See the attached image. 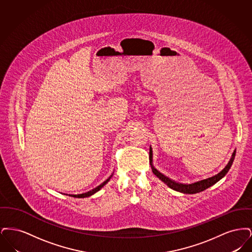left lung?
Wrapping results in <instances>:
<instances>
[{"label": "left lung", "instance_id": "left-lung-1", "mask_svg": "<svg viewBox=\"0 0 252 252\" xmlns=\"http://www.w3.org/2000/svg\"><path fill=\"white\" fill-rule=\"evenodd\" d=\"M235 153H236V149L233 151V153L231 155V158H230L228 164L225 166L224 169H222L218 174H216V175L213 176V177L204 179V180L192 182V183H190V184H183V183H180V182H177L175 180H171V179L167 178L166 176H164L161 173H159L153 166H152V172L156 175L159 180H162L165 184H167L168 187H170L171 189H173L175 191L184 192V193H196V192H202L204 190L208 189L209 187L213 186L214 184H216L217 181L221 180L228 173L229 168H230L233 160H234ZM149 154H150V161H151L152 160V149H151V147H150V150H149Z\"/></svg>", "mask_w": 252, "mask_h": 252}]
</instances>
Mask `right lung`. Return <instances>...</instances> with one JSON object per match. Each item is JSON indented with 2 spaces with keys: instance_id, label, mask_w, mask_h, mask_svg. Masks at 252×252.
<instances>
[{
  "instance_id": "1",
  "label": "right lung",
  "mask_w": 252,
  "mask_h": 252,
  "mask_svg": "<svg viewBox=\"0 0 252 252\" xmlns=\"http://www.w3.org/2000/svg\"><path fill=\"white\" fill-rule=\"evenodd\" d=\"M112 177V175L108 178V180H105L103 183H101L99 186H97L95 187L94 189H93V190H91V191H89V192H83V193H78V194H72L71 196H73V197H79V198H81V197H88V196H91L92 194H94V193H95L96 192H98L106 183H108V180H110V178Z\"/></svg>"
}]
</instances>
